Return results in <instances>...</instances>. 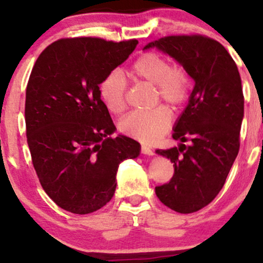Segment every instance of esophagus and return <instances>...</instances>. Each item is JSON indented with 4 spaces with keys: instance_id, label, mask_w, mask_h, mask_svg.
I'll return each instance as SVG.
<instances>
[{
    "instance_id": "esophagus-1",
    "label": "esophagus",
    "mask_w": 263,
    "mask_h": 263,
    "mask_svg": "<svg viewBox=\"0 0 263 263\" xmlns=\"http://www.w3.org/2000/svg\"><path fill=\"white\" fill-rule=\"evenodd\" d=\"M141 152L143 154H147V155H154V151L152 148L147 147V145H142L141 147Z\"/></svg>"
}]
</instances>
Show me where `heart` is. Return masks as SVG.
I'll return each mask as SVG.
<instances>
[{
    "mask_svg": "<svg viewBox=\"0 0 263 263\" xmlns=\"http://www.w3.org/2000/svg\"><path fill=\"white\" fill-rule=\"evenodd\" d=\"M128 75L137 81L155 85L156 98L171 107H179L187 101L191 91V78L183 66L171 65L160 53H142L129 66ZM99 96L109 111L119 114L127 104V82L121 71L112 70L99 84ZM172 122L166 107L149 111H132L121 119L119 128L122 134L137 141L152 144L161 139Z\"/></svg>",
    "mask_w": 263,
    "mask_h": 263,
    "instance_id": "obj_1",
    "label": "heart"
}]
</instances>
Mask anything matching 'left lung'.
<instances>
[{"mask_svg": "<svg viewBox=\"0 0 263 263\" xmlns=\"http://www.w3.org/2000/svg\"><path fill=\"white\" fill-rule=\"evenodd\" d=\"M153 47L175 58L195 81L174 127L172 137L181 143L156 151L174 162V176L168 183L155 187L162 204L179 214H192L220 193L238 155L244 116L241 79L233 58L214 39L165 36L144 48Z\"/></svg>", "mask_w": 263, "mask_h": 263, "instance_id": "left-lung-1", "label": "left lung"}]
</instances>
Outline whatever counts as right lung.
<instances>
[{
  "label": "right lung",
  "instance_id": "right-lung-1",
  "mask_svg": "<svg viewBox=\"0 0 263 263\" xmlns=\"http://www.w3.org/2000/svg\"><path fill=\"white\" fill-rule=\"evenodd\" d=\"M137 40L61 39L39 55L26 86V138L43 191L63 210L91 214L110 201L121 161L141 144L118 136L99 84Z\"/></svg>",
  "mask_w": 263,
  "mask_h": 263
}]
</instances>
